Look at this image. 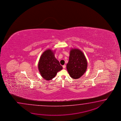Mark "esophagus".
I'll return each instance as SVG.
<instances>
[{"instance_id":"esophagus-1","label":"esophagus","mask_w":121,"mask_h":121,"mask_svg":"<svg viewBox=\"0 0 121 121\" xmlns=\"http://www.w3.org/2000/svg\"><path fill=\"white\" fill-rule=\"evenodd\" d=\"M63 68L64 69H65V68H66V65H63Z\"/></svg>"}]
</instances>
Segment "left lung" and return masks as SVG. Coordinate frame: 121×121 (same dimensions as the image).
Returning a JSON list of instances; mask_svg holds the SVG:
<instances>
[{"label": "left lung", "instance_id": "left-lung-1", "mask_svg": "<svg viewBox=\"0 0 121 121\" xmlns=\"http://www.w3.org/2000/svg\"><path fill=\"white\" fill-rule=\"evenodd\" d=\"M87 62L84 55L80 50L71 49L67 69L70 77L77 79L81 77L86 72Z\"/></svg>", "mask_w": 121, "mask_h": 121}]
</instances>
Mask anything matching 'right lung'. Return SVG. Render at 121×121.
Instances as JSON below:
<instances>
[{"label": "right lung", "instance_id": "right-lung-1", "mask_svg": "<svg viewBox=\"0 0 121 121\" xmlns=\"http://www.w3.org/2000/svg\"><path fill=\"white\" fill-rule=\"evenodd\" d=\"M38 67L41 76L48 80L54 78L57 73L63 68L59 61L54 57V52L50 49L45 51L41 55Z\"/></svg>", "mask_w": 121, "mask_h": 121}]
</instances>
